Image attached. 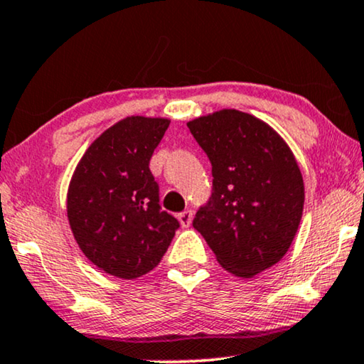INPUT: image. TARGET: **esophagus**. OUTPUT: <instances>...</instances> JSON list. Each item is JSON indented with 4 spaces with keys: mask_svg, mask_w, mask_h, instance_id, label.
<instances>
[{
    "mask_svg": "<svg viewBox=\"0 0 364 364\" xmlns=\"http://www.w3.org/2000/svg\"><path fill=\"white\" fill-rule=\"evenodd\" d=\"M177 218H178V222H181V225H182L183 228H187V227H191L192 218H193V213H192L191 210H183L182 213H178Z\"/></svg>",
    "mask_w": 364,
    "mask_h": 364,
    "instance_id": "1",
    "label": "esophagus"
}]
</instances>
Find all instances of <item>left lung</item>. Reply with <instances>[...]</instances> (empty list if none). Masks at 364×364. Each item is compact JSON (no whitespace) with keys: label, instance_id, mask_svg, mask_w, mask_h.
<instances>
[{"label":"left lung","instance_id":"left-lung-1","mask_svg":"<svg viewBox=\"0 0 364 364\" xmlns=\"http://www.w3.org/2000/svg\"><path fill=\"white\" fill-rule=\"evenodd\" d=\"M212 164V196L192 225L217 262L252 278L280 262L300 225L305 186L285 141L250 114L223 109L187 124Z\"/></svg>","mask_w":364,"mask_h":364}]
</instances>
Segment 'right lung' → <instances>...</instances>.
<instances>
[{
	"mask_svg": "<svg viewBox=\"0 0 364 364\" xmlns=\"http://www.w3.org/2000/svg\"><path fill=\"white\" fill-rule=\"evenodd\" d=\"M167 119L126 117L84 154L68 191L79 248L109 275L132 280L159 265L181 223L159 203L149 168Z\"/></svg>",
	"mask_w": 364,
	"mask_h": 364,
	"instance_id": "add662e5",
	"label": "right lung"
}]
</instances>
